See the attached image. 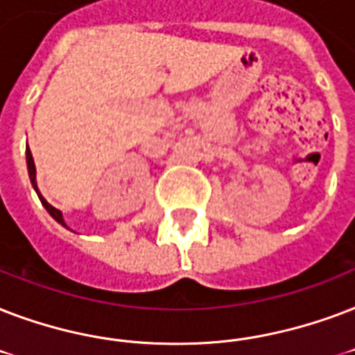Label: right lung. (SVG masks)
Returning <instances> with one entry per match:
<instances>
[{"label":"right lung","mask_w":355,"mask_h":355,"mask_svg":"<svg viewBox=\"0 0 355 355\" xmlns=\"http://www.w3.org/2000/svg\"><path fill=\"white\" fill-rule=\"evenodd\" d=\"M26 155H27V172H29V180H31L33 189H35V191H37L38 198H40V202H42V205H44V207H46V211H48L49 215L53 216L55 220L59 222L60 226H64L66 230H70V227L66 226L64 218H62V213H60L59 209H55L53 205H49V203L46 202V198H44L42 194H40V191H38V185H37V168H35V161H33L31 150H29V148H27V150H26Z\"/></svg>","instance_id":"1"}]
</instances>
